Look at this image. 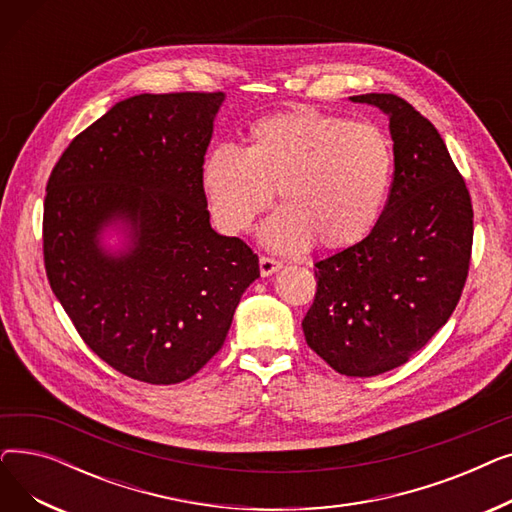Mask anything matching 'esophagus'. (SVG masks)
Returning <instances> with one entry per match:
<instances>
[{"mask_svg": "<svg viewBox=\"0 0 512 512\" xmlns=\"http://www.w3.org/2000/svg\"><path fill=\"white\" fill-rule=\"evenodd\" d=\"M280 267H282V261H278V259H272V257H261L259 259V272H261L263 278L276 274Z\"/></svg>", "mask_w": 512, "mask_h": 512, "instance_id": "34e87169", "label": "esophagus"}]
</instances>
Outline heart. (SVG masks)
Returning a JSON list of instances; mask_svg holds the SVG:
<instances>
[{
    "mask_svg": "<svg viewBox=\"0 0 512 512\" xmlns=\"http://www.w3.org/2000/svg\"><path fill=\"white\" fill-rule=\"evenodd\" d=\"M394 172L388 134L373 124L299 110L251 124L247 147H213L201 164V186L222 232H247L270 205L282 209L261 228L278 251H340L361 242L380 220Z\"/></svg>",
    "mask_w": 512,
    "mask_h": 512,
    "instance_id": "b5f03b06",
    "label": "heart"
}]
</instances>
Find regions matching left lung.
Instances as JSON below:
<instances>
[{"instance_id": "1", "label": "left lung", "mask_w": 512, "mask_h": 512, "mask_svg": "<svg viewBox=\"0 0 512 512\" xmlns=\"http://www.w3.org/2000/svg\"><path fill=\"white\" fill-rule=\"evenodd\" d=\"M382 110L394 178L375 228L315 263L307 344L332 369L371 378L407 363L452 315L469 274L473 207L436 126L392 93L351 97Z\"/></svg>"}]
</instances>
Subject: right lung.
I'll list each match as a JSON object with an SVG mask.
<instances>
[{
	"mask_svg": "<svg viewBox=\"0 0 512 512\" xmlns=\"http://www.w3.org/2000/svg\"><path fill=\"white\" fill-rule=\"evenodd\" d=\"M224 93L134 95L68 145L51 170L43 257L53 294L91 351L168 386L220 351L257 255L209 224L201 164ZM129 240L112 254L100 234Z\"/></svg>",
	"mask_w": 512,
	"mask_h": 512,
	"instance_id": "1",
	"label": "right lung"
}]
</instances>
